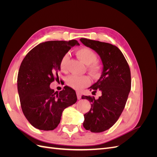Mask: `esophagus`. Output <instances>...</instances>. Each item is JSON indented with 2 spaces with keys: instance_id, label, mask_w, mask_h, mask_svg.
I'll return each instance as SVG.
<instances>
[{
  "instance_id": "obj_1",
  "label": "esophagus",
  "mask_w": 157,
  "mask_h": 157,
  "mask_svg": "<svg viewBox=\"0 0 157 157\" xmlns=\"http://www.w3.org/2000/svg\"><path fill=\"white\" fill-rule=\"evenodd\" d=\"M77 98H78V99H81L82 95H81V94H80V92H77Z\"/></svg>"
}]
</instances>
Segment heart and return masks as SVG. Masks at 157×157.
<instances>
[{"instance_id": "1", "label": "heart", "mask_w": 157, "mask_h": 157, "mask_svg": "<svg viewBox=\"0 0 157 157\" xmlns=\"http://www.w3.org/2000/svg\"><path fill=\"white\" fill-rule=\"evenodd\" d=\"M77 56L78 59L88 66L90 73L93 77H97L100 74V67L96 63L97 56L94 52L88 48H82L78 49L77 52ZM69 59V54H66L63 56L61 60L60 67L62 70H65L67 64ZM90 83V80L87 76L71 75L67 78V84L68 86L75 90H80L82 88L87 86Z\"/></svg>"}]
</instances>
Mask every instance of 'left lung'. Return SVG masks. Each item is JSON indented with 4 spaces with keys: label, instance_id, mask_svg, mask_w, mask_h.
Returning a JSON list of instances; mask_svg holds the SVG:
<instances>
[{
    "label": "left lung",
    "instance_id": "8db88e82",
    "mask_svg": "<svg viewBox=\"0 0 157 157\" xmlns=\"http://www.w3.org/2000/svg\"><path fill=\"white\" fill-rule=\"evenodd\" d=\"M80 42L99 56L103 64L100 78L89 88L101 92V96H82L91 103L89 112L84 115L83 126L87 130L99 133L112 127L124 110L131 89L129 65L119 48L107 42L82 38Z\"/></svg>",
    "mask_w": 157,
    "mask_h": 157
}]
</instances>
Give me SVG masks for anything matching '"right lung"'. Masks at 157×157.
<instances>
[{"label":"right lung","instance_id":"right-lung-1","mask_svg":"<svg viewBox=\"0 0 157 157\" xmlns=\"http://www.w3.org/2000/svg\"><path fill=\"white\" fill-rule=\"evenodd\" d=\"M76 40L42 42L22 61L17 75V91L22 111L30 124L41 130H53L58 126L65 108L77 102V94L70 87L59 92L50 87L59 78L60 62Z\"/></svg>","mask_w":157,"mask_h":157}]
</instances>
